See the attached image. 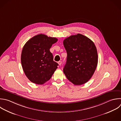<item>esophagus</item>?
Returning <instances> with one entry per match:
<instances>
[{"label":"esophagus","mask_w":121,"mask_h":121,"mask_svg":"<svg viewBox=\"0 0 121 121\" xmlns=\"http://www.w3.org/2000/svg\"><path fill=\"white\" fill-rule=\"evenodd\" d=\"M58 64L60 66V65H61V63H62V62H61V61H59L58 62Z\"/></svg>","instance_id":"1"}]
</instances>
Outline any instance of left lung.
Segmentation results:
<instances>
[{
  "mask_svg": "<svg viewBox=\"0 0 121 121\" xmlns=\"http://www.w3.org/2000/svg\"><path fill=\"white\" fill-rule=\"evenodd\" d=\"M63 45L67 53L64 73L75 85L86 83L94 74L97 65V52L94 43L78 34L66 38Z\"/></svg>",
  "mask_w": 121,
  "mask_h": 121,
  "instance_id": "1",
  "label": "left lung"
}]
</instances>
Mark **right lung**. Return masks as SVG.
I'll use <instances>...</instances> for the list:
<instances>
[{"instance_id": "1", "label": "right lung", "mask_w": 121, "mask_h": 121, "mask_svg": "<svg viewBox=\"0 0 121 121\" xmlns=\"http://www.w3.org/2000/svg\"><path fill=\"white\" fill-rule=\"evenodd\" d=\"M58 41L43 34L29 40L23 47L21 64L27 78L33 83L42 85L50 79L59 64L53 61L50 49Z\"/></svg>"}]
</instances>
